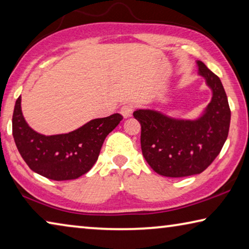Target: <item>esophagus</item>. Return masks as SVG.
Segmentation results:
<instances>
[{"label":"esophagus","mask_w":249,"mask_h":249,"mask_svg":"<svg viewBox=\"0 0 249 249\" xmlns=\"http://www.w3.org/2000/svg\"><path fill=\"white\" fill-rule=\"evenodd\" d=\"M133 110H134V106L132 104H125L122 106L121 108V114L123 115L125 118L127 117H131L132 114H133Z\"/></svg>","instance_id":"1"}]
</instances>
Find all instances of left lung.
<instances>
[{
    "label": "left lung",
    "mask_w": 249,
    "mask_h": 249,
    "mask_svg": "<svg viewBox=\"0 0 249 249\" xmlns=\"http://www.w3.org/2000/svg\"><path fill=\"white\" fill-rule=\"evenodd\" d=\"M197 64L199 74L213 89L212 101L202 117L180 121L149 109L133 113L141 123L143 156L160 175L200 174L214 161L228 136L231 108L222 82L203 62L198 61Z\"/></svg>",
    "instance_id": "1"
}]
</instances>
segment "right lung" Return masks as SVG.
I'll return each instance as SVG.
<instances>
[{
    "mask_svg": "<svg viewBox=\"0 0 249 249\" xmlns=\"http://www.w3.org/2000/svg\"><path fill=\"white\" fill-rule=\"evenodd\" d=\"M123 120L121 114L96 118L69 134L45 136L26 124L21 96L15 102L12 132L22 159L37 174L53 180H69L88 173L100 155L106 136Z\"/></svg>",
    "mask_w": 249,
    "mask_h": 249,
    "instance_id": "1",
    "label": "right lung"
}]
</instances>
